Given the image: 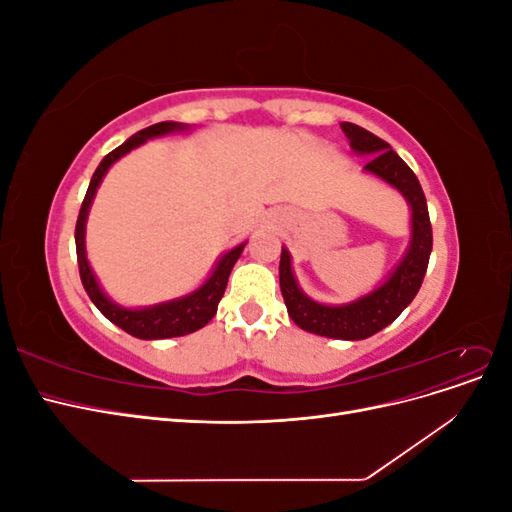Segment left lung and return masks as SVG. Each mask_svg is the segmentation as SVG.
Returning a JSON list of instances; mask_svg holds the SVG:
<instances>
[{
	"mask_svg": "<svg viewBox=\"0 0 512 512\" xmlns=\"http://www.w3.org/2000/svg\"><path fill=\"white\" fill-rule=\"evenodd\" d=\"M342 130L356 156L371 158L363 168L365 173L382 179L406 198L410 207L408 247L382 284L363 294V297L342 305H327L307 297L297 277H294L290 252L282 247L280 288L288 314L297 327L314 335L354 342V339L371 337L384 327H389L412 303L418 288L423 284L433 237L427 200L412 168L397 156L389 143H384L382 138L367 132L365 128L344 121Z\"/></svg>",
	"mask_w": 512,
	"mask_h": 512,
	"instance_id": "8db88e82",
	"label": "left lung"
}]
</instances>
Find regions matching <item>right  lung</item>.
Segmentation results:
<instances>
[{"instance_id": "1", "label": "right lung", "mask_w": 512, "mask_h": 512, "mask_svg": "<svg viewBox=\"0 0 512 512\" xmlns=\"http://www.w3.org/2000/svg\"><path fill=\"white\" fill-rule=\"evenodd\" d=\"M190 130L188 123H177V121H162L156 123V126H149L141 132H136L130 136L126 143L113 149L100 166L96 168L94 177L89 181V188L85 194V200L81 205L79 220H76V230H74V241H76V258H79V271H81V282L89 294V299L94 301V305L100 309V312L117 324L119 329L130 333L132 337L138 339H168V337H181V335H190L198 329H203L205 324L218 312V303L224 297V290L228 284V275L235 267V262L239 260L243 247L247 241L239 243L232 247V250L224 252L220 260L215 262V267L211 269L207 280L200 284L196 290L183 294V297L162 301L156 305H147V307H126L115 303L108 294L102 290L98 277L91 269L89 260H87V247H85V230H87V218H89V209L91 203H94L96 192L100 188V183L104 175L108 173L117 160H121L126 153L132 149L145 145L149 138H158L166 134H175V132H185Z\"/></svg>"}]
</instances>
